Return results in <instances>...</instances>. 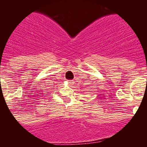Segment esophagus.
<instances>
[{"mask_svg": "<svg viewBox=\"0 0 147 147\" xmlns=\"http://www.w3.org/2000/svg\"><path fill=\"white\" fill-rule=\"evenodd\" d=\"M67 82H68V83H71V80H68V81H67Z\"/></svg>", "mask_w": 147, "mask_h": 147, "instance_id": "34e87169", "label": "esophagus"}]
</instances>
